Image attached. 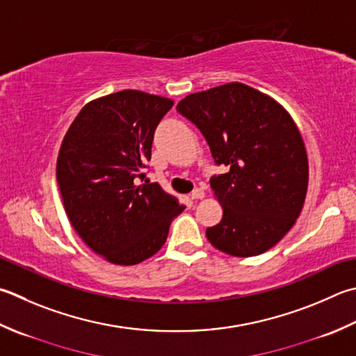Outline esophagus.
<instances>
[{"instance_id":"1","label":"esophagus","mask_w":356,"mask_h":356,"mask_svg":"<svg viewBox=\"0 0 356 356\" xmlns=\"http://www.w3.org/2000/svg\"><path fill=\"white\" fill-rule=\"evenodd\" d=\"M204 197H205V193H204V190H200V188H196V190L191 193V199H194V200H199Z\"/></svg>"}]
</instances>
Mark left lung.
<instances>
[{
	"mask_svg": "<svg viewBox=\"0 0 356 356\" xmlns=\"http://www.w3.org/2000/svg\"><path fill=\"white\" fill-rule=\"evenodd\" d=\"M177 111L228 168L211 179L224 214L207 228V239L236 257L275 247L295 225L309 186L307 151L289 111L239 81L186 95Z\"/></svg>",
	"mask_w": 356,
	"mask_h": 356,
	"instance_id": "obj_1",
	"label": "left lung"
}]
</instances>
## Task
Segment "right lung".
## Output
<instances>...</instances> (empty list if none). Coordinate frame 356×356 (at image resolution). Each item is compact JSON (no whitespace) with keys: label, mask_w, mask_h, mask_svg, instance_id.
I'll list each match as a JSON object with an SVG mask.
<instances>
[{"label":"right lung","mask_w":356,"mask_h":356,"mask_svg":"<svg viewBox=\"0 0 356 356\" xmlns=\"http://www.w3.org/2000/svg\"><path fill=\"white\" fill-rule=\"evenodd\" d=\"M174 102L127 89L90 100L74 118L57 157L63 205L76 234L104 261L136 266L166 242L185 210L145 177L154 129Z\"/></svg>","instance_id":"right-lung-1"}]
</instances>
